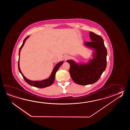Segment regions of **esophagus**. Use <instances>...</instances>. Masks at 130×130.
Wrapping results in <instances>:
<instances>
[{"label":"esophagus","instance_id":"1","mask_svg":"<svg viewBox=\"0 0 130 130\" xmlns=\"http://www.w3.org/2000/svg\"><path fill=\"white\" fill-rule=\"evenodd\" d=\"M69 58H70V56L68 55H66L64 56V58L66 60L68 59Z\"/></svg>","mask_w":130,"mask_h":130}]
</instances>
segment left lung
Wrapping results in <instances>:
<instances>
[{"label": "left lung", "instance_id": "obj_1", "mask_svg": "<svg viewBox=\"0 0 130 130\" xmlns=\"http://www.w3.org/2000/svg\"><path fill=\"white\" fill-rule=\"evenodd\" d=\"M91 42H86V47L93 49L92 56L87 63L77 64L72 60L67 62L70 66V74L75 83L80 85H88L96 82L106 67L107 50L104 40L100 35L90 32Z\"/></svg>", "mask_w": 130, "mask_h": 130}]
</instances>
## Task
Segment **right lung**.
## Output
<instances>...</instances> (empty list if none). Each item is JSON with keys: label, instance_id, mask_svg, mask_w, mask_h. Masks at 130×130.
I'll list each match as a JSON object with an SVG mask.
<instances>
[{"label": "right lung", "instance_id": "obj_1", "mask_svg": "<svg viewBox=\"0 0 130 130\" xmlns=\"http://www.w3.org/2000/svg\"><path fill=\"white\" fill-rule=\"evenodd\" d=\"M29 37V36H27L26 38H25V39L24 40V41H23V43L22 44V45L20 48V50H19V61H18V68H19V72L22 75L23 77L24 78V79H25V81H26V82L28 83L29 85H30V86H32L34 87H38V88H44V87H46L48 86H51L53 84L54 81V79H55L56 73V72H57V71H58V68H59V67L61 66L62 64H63V63H64L63 61H61V62H59L56 65L55 67H54L53 69V72H52L50 77H49L48 78H47V79L41 80V81H31V80H29L27 78L25 77V76H24V75L23 74L21 70H20V51H21L22 47L25 44V42L26 41V40Z\"/></svg>", "mask_w": 130, "mask_h": 130}]
</instances>
